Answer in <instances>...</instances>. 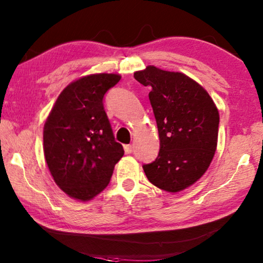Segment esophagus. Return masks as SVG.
I'll return each instance as SVG.
<instances>
[{
  "instance_id": "34e87169",
  "label": "esophagus",
  "mask_w": 263,
  "mask_h": 263,
  "mask_svg": "<svg viewBox=\"0 0 263 263\" xmlns=\"http://www.w3.org/2000/svg\"><path fill=\"white\" fill-rule=\"evenodd\" d=\"M124 150H125V154H131V152L133 151V146L132 145H125L124 146Z\"/></svg>"
}]
</instances>
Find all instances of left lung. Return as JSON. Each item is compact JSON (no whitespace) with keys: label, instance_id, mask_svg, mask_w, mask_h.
<instances>
[{"label":"left lung","instance_id":"left-lung-1","mask_svg":"<svg viewBox=\"0 0 263 263\" xmlns=\"http://www.w3.org/2000/svg\"><path fill=\"white\" fill-rule=\"evenodd\" d=\"M135 79L151 88L160 140L158 156L144 164V172L159 189L178 193L197 182L214 158L218 109L205 89L183 73L147 66Z\"/></svg>","mask_w":263,"mask_h":263}]
</instances>
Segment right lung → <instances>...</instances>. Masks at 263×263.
<instances>
[{
    "mask_svg": "<svg viewBox=\"0 0 263 263\" xmlns=\"http://www.w3.org/2000/svg\"><path fill=\"white\" fill-rule=\"evenodd\" d=\"M118 74H91L70 82L54 104L44 127L45 158L59 187L89 201L108 185L124 156L104 109V96Z\"/></svg>",
    "mask_w": 263,
    "mask_h": 263,
    "instance_id": "obj_1",
    "label": "right lung"
}]
</instances>
